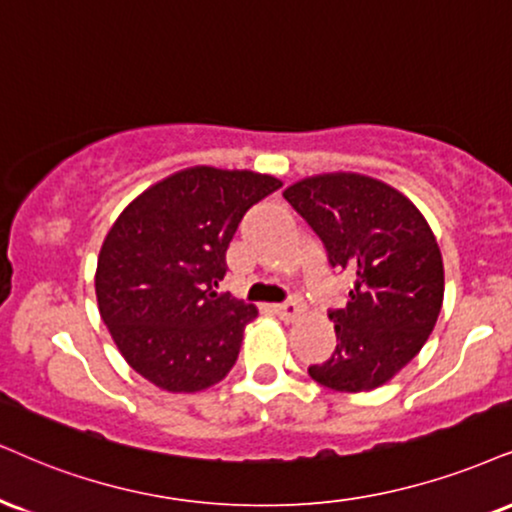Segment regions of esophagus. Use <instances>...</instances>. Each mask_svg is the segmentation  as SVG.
<instances>
[{
  "instance_id": "esophagus-1",
  "label": "esophagus",
  "mask_w": 512,
  "mask_h": 512,
  "mask_svg": "<svg viewBox=\"0 0 512 512\" xmlns=\"http://www.w3.org/2000/svg\"><path fill=\"white\" fill-rule=\"evenodd\" d=\"M273 311L280 315V318L285 320V323H294V320H299L301 315H304V304H301V301L292 299V301H285V304L273 306Z\"/></svg>"
}]
</instances>
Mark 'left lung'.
I'll return each mask as SVG.
<instances>
[{
  "mask_svg": "<svg viewBox=\"0 0 512 512\" xmlns=\"http://www.w3.org/2000/svg\"><path fill=\"white\" fill-rule=\"evenodd\" d=\"M282 197L323 239L330 266L353 275L346 306L330 311L337 349L308 375L334 391L382 387L418 356L441 313L432 227L399 189L368 175H313Z\"/></svg>",
  "mask_w": 512,
  "mask_h": 512,
  "instance_id": "8db88e82",
  "label": "left lung"
}]
</instances>
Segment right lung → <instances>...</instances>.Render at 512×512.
Wrapping results in <instances>:
<instances>
[{
  "label": "right lung",
  "mask_w": 512,
  "mask_h": 512,
  "mask_svg": "<svg viewBox=\"0 0 512 512\" xmlns=\"http://www.w3.org/2000/svg\"><path fill=\"white\" fill-rule=\"evenodd\" d=\"M251 170L185 168L123 208L99 251L97 304L135 372L173 394H192L232 370L251 304L218 294L239 220L280 189Z\"/></svg>",
  "instance_id": "right-lung-1"
}]
</instances>
